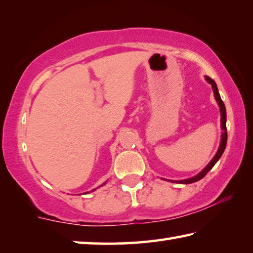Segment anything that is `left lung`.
<instances>
[{
    "label": "left lung",
    "instance_id": "obj_1",
    "mask_svg": "<svg viewBox=\"0 0 253 253\" xmlns=\"http://www.w3.org/2000/svg\"><path fill=\"white\" fill-rule=\"evenodd\" d=\"M205 79H207V80L209 81V83L212 84V88H213V91H214V97H215L217 104H219V106H220V110H221V127H222V129H223V134H222V137H221V144H220L219 151H217V153L215 154V156L213 157V160L209 163V165L207 166V168H205V169L202 170V172L196 175V176H194V177L188 178V179H184V181H179V183H182V184L194 183V182L200 181L201 178H203V177L205 176V175L208 174L209 170H211V169L213 168V166L215 165V163L220 160V157L222 156V154H223L224 149H225L226 140H228V132H226V111H225L224 102L222 101V99H221L219 90H217V87H216L215 81L210 78V77H205Z\"/></svg>",
    "mask_w": 253,
    "mask_h": 253
}]
</instances>
